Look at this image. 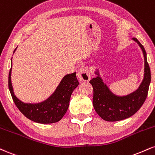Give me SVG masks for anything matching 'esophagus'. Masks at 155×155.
<instances>
[{
  "label": "esophagus",
  "instance_id": "esophagus-1",
  "mask_svg": "<svg viewBox=\"0 0 155 155\" xmlns=\"http://www.w3.org/2000/svg\"><path fill=\"white\" fill-rule=\"evenodd\" d=\"M77 76L79 81H89L90 80V74L89 71L87 67H81L78 70Z\"/></svg>",
  "mask_w": 155,
  "mask_h": 155
}]
</instances>
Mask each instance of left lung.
Wrapping results in <instances>:
<instances>
[{
    "label": "left lung",
    "mask_w": 155,
    "mask_h": 155,
    "mask_svg": "<svg viewBox=\"0 0 155 155\" xmlns=\"http://www.w3.org/2000/svg\"><path fill=\"white\" fill-rule=\"evenodd\" d=\"M133 40L139 45L144 59L143 77L139 87L126 95H118L110 89L100 76V69L97 68L94 74L97 75L89 81L93 87V106L97 113L106 121L124 120L135 114L146 100L151 81V72L147 60L144 48L137 39Z\"/></svg>",
    "instance_id": "8db88e82"
}]
</instances>
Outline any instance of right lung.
I'll return each mask as SVG.
<instances>
[{
  "label": "right lung",
  "mask_w": 155,
  "mask_h": 155,
  "mask_svg": "<svg viewBox=\"0 0 155 155\" xmlns=\"http://www.w3.org/2000/svg\"><path fill=\"white\" fill-rule=\"evenodd\" d=\"M12 68L8 74V88L15 105L24 116L34 122L42 124H53L62 119L69 106L72 92L79 86L76 72L63 76L55 90L46 100L37 103H30L22 102L15 95L12 83Z\"/></svg>",
  "instance_id": "1"
}]
</instances>
